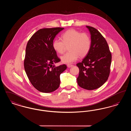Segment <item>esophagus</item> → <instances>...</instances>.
I'll list each match as a JSON object with an SVG mask.
<instances>
[{"label":"esophagus","instance_id":"esophagus-1","mask_svg":"<svg viewBox=\"0 0 131 131\" xmlns=\"http://www.w3.org/2000/svg\"><path fill=\"white\" fill-rule=\"evenodd\" d=\"M73 65H71V64H67V67H68V68H71V67H73Z\"/></svg>","mask_w":131,"mask_h":131}]
</instances>
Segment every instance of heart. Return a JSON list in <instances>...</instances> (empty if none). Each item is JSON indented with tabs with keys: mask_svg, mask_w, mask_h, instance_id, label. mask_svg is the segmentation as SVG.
Masks as SVG:
<instances>
[{
	"mask_svg": "<svg viewBox=\"0 0 131 131\" xmlns=\"http://www.w3.org/2000/svg\"><path fill=\"white\" fill-rule=\"evenodd\" d=\"M62 38L63 41L55 39L52 47L57 53L62 54L69 46V51L60 58L64 63H72L76 61L79 56L81 58L86 56L90 50L91 41L87 33L70 29L63 34Z\"/></svg>",
	"mask_w": 131,
	"mask_h": 131,
	"instance_id": "obj_1",
	"label": "heart"
}]
</instances>
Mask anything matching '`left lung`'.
I'll return each instance as SVG.
<instances>
[{
	"mask_svg": "<svg viewBox=\"0 0 131 131\" xmlns=\"http://www.w3.org/2000/svg\"><path fill=\"white\" fill-rule=\"evenodd\" d=\"M91 45L87 56L77 64L79 68L78 85L87 90L97 89L107 80L110 73L112 54L106 39L93 27L86 26Z\"/></svg>",
	"mask_w": 131,
	"mask_h": 131,
	"instance_id": "obj_1",
	"label": "left lung"
}]
</instances>
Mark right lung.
I'll use <instances>...</instances> for the list:
<instances>
[{"label":"right lung","instance_id":"right-lung-1","mask_svg":"<svg viewBox=\"0 0 131 131\" xmlns=\"http://www.w3.org/2000/svg\"><path fill=\"white\" fill-rule=\"evenodd\" d=\"M64 28L40 29L29 40L26 47L24 67L32 85L38 91L50 93L60 85V75L66 69L65 64L56 66L60 61L52 43Z\"/></svg>","mask_w":131,"mask_h":131}]
</instances>
